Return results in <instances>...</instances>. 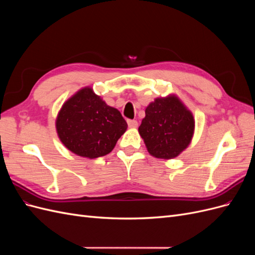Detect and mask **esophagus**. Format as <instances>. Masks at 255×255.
<instances>
[{
  "mask_svg": "<svg viewBox=\"0 0 255 255\" xmlns=\"http://www.w3.org/2000/svg\"><path fill=\"white\" fill-rule=\"evenodd\" d=\"M128 125L129 128H137L138 122L136 120H128Z\"/></svg>",
  "mask_w": 255,
  "mask_h": 255,
  "instance_id": "obj_1",
  "label": "esophagus"
}]
</instances>
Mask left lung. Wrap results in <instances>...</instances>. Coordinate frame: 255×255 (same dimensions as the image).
Masks as SVG:
<instances>
[{"label": "left lung", "mask_w": 255, "mask_h": 255, "mask_svg": "<svg viewBox=\"0 0 255 255\" xmlns=\"http://www.w3.org/2000/svg\"><path fill=\"white\" fill-rule=\"evenodd\" d=\"M194 130V116L175 96L154 100L138 128L151 155L164 159L174 158L186 149Z\"/></svg>", "instance_id": "1"}]
</instances>
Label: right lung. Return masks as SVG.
I'll use <instances>...</instances> for the list:
<instances>
[{
  "mask_svg": "<svg viewBox=\"0 0 255 255\" xmlns=\"http://www.w3.org/2000/svg\"><path fill=\"white\" fill-rule=\"evenodd\" d=\"M127 128L120 112L107 105L90 87L66 101L56 119L60 141L76 155L87 158L112 152Z\"/></svg>",
  "mask_w": 255,
  "mask_h": 255,
  "instance_id": "right-lung-1",
  "label": "right lung"
}]
</instances>
